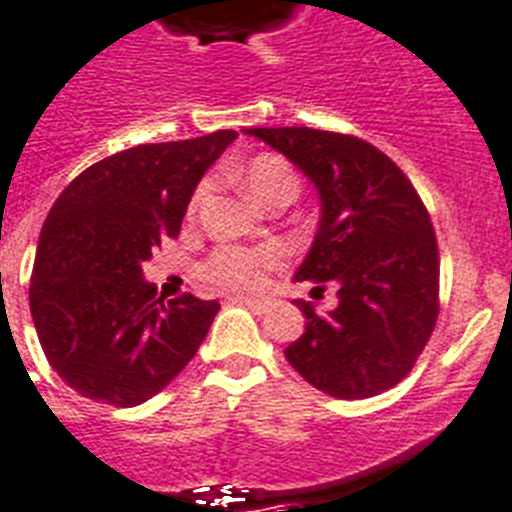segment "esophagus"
Here are the masks:
<instances>
[{
  "label": "esophagus",
  "mask_w": 512,
  "mask_h": 512,
  "mask_svg": "<svg viewBox=\"0 0 512 512\" xmlns=\"http://www.w3.org/2000/svg\"><path fill=\"white\" fill-rule=\"evenodd\" d=\"M232 301L251 308L253 314H266V311L272 308V301H269V298H246V295H238V298H232Z\"/></svg>",
  "instance_id": "1"
}]
</instances>
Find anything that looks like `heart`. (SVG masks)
<instances>
[{
	"instance_id": "obj_1",
	"label": "heart",
	"mask_w": 512,
	"mask_h": 512,
	"mask_svg": "<svg viewBox=\"0 0 512 512\" xmlns=\"http://www.w3.org/2000/svg\"><path fill=\"white\" fill-rule=\"evenodd\" d=\"M248 196L256 198L259 204H269L274 198H290L293 201L301 193V177L293 170V164L277 154H259L251 159L243 175ZM209 183H201L193 193L190 209H196L204 201ZM282 261V251L274 246L240 248V246H219L201 261L198 274L211 285L222 290H256L264 285L266 274L277 269Z\"/></svg>"
}]
</instances>
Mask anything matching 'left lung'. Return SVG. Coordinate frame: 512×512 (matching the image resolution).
<instances>
[{
	"label": "left lung",
	"instance_id": "1",
	"mask_svg": "<svg viewBox=\"0 0 512 512\" xmlns=\"http://www.w3.org/2000/svg\"><path fill=\"white\" fill-rule=\"evenodd\" d=\"M316 185L322 219L295 280L337 282L335 311L306 314L285 358L316 390L374 398L413 369L439 314L432 219L390 156L356 135L314 128H246Z\"/></svg>",
	"mask_w": 512,
	"mask_h": 512
}]
</instances>
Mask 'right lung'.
Returning a JSON list of instances; mask_svg holds the SVG:
<instances>
[{
    "mask_svg": "<svg viewBox=\"0 0 512 512\" xmlns=\"http://www.w3.org/2000/svg\"><path fill=\"white\" fill-rule=\"evenodd\" d=\"M235 138L217 130L120 151L54 201L38 238L31 314L46 361L83 398L133 408L196 356L219 303L156 298L141 264L177 238L193 190Z\"/></svg>",
    "mask_w": 512,
    "mask_h": 512,
    "instance_id": "right-lung-1",
    "label": "right lung"
}]
</instances>
